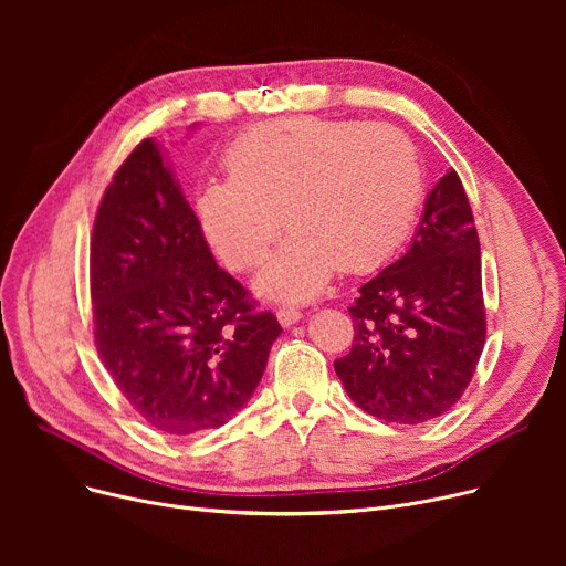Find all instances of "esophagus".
<instances>
[{
	"mask_svg": "<svg viewBox=\"0 0 566 566\" xmlns=\"http://www.w3.org/2000/svg\"><path fill=\"white\" fill-rule=\"evenodd\" d=\"M301 318H303V314H301V310H295V307H280L277 310V321L282 323V328H289V325L298 323Z\"/></svg>",
	"mask_w": 566,
	"mask_h": 566,
	"instance_id": "1",
	"label": "esophagus"
}]
</instances>
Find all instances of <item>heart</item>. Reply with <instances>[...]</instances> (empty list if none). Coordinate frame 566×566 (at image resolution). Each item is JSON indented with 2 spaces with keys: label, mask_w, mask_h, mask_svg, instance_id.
Returning <instances> with one entry per match:
<instances>
[{
  "label": "heart",
  "mask_w": 566,
  "mask_h": 566,
  "mask_svg": "<svg viewBox=\"0 0 566 566\" xmlns=\"http://www.w3.org/2000/svg\"><path fill=\"white\" fill-rule=\"evenodd\" d=\"M224 165L229 181L197 197L201 229L229 268L248 271L284 220L293 233L259 277L265 295L284 301L312 298L335 265L360 273L388 259L422 192L406 135L360 122L282 118L235 139Z\"/></svg>",
  "instance_id": "heart-1"
}]
</instances>
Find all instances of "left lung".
Segmentation results:
<instances>
[{"label": "left lung", "instance_id": "8db88e82", "mask_svg": "<svg viewBox=\"0 0 566 566\" xmlns=\"http://www.w3.org/2000/svg\"><path fill=\"white\" fill-rule=\"evenodd\" d=\"M353 346L335 360L344 390L385 422L420 424L465 392L486 339L480 238L459 174L433 186L406 254L348 307Z\"/></svg>", "mask_w": 566, "mask_h": 566}]
</instances>
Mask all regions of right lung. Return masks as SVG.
I'll return each mask as SVG.
<instances>
[{
  "mask_svg": "<svg viewBox=\"0 0 566 566\" xmlns=\"http://www.w3.org/2000/svg\"><path fill=\"white\" fill-rule=\"evenodd\" d=\"M98 355L158 431L218 429L263 376L282 328L216 263L156 139L118 167L92 235Z\"/></svg>",
  "mask_w": 566,
  "mask_h": 566,
  "instance_id": "1",
  "label": "right lung"
}]
</instances>
